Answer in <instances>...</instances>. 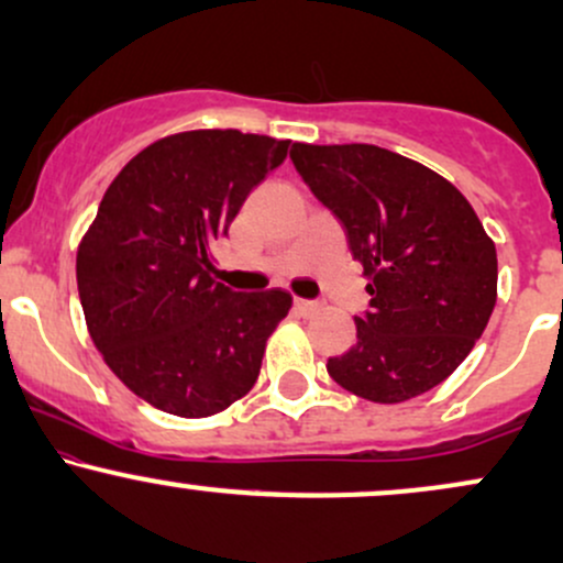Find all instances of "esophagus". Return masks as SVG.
Here are the masks:
<instances>
[{
	"label": "esophagus",
	"mask_w": 563,
	"mask_h": 563,
	"mask_svg": "<svg viewBox=\"0 0 563 563\" xmlns=\"http://www.w3.org/2000/svg\"><path fill=\"white\" fill-rule=\"evenodd\" d=\"M294 307L299 309L301 314H312V312H318L320 303H318V301H309V299H296V301H294Z\"/></svg>",
	"instance_id": "obj_1"
}]
</instances>
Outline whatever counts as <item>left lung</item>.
<instances>
[{
	"label": "left lung",
	"mask_w": 563,
	"mask_h": 563,
	"mask_svg": "<svg viewBox=\"0 0 563 563\" xmlns=\"http://www.w3.org/2000/svg\"><path fill=\"white\" fill-rule=\"evenodd\" d=\"M290 161L371 277L357 344L328 360L331 378L380 405L434 389L495 309L497 254L476 211L437 172L378 145L294 142Z\"/></svg>",
	"instance_id": "left-lung-1"
}]
</instances>
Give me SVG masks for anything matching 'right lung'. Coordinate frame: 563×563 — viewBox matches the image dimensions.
Instances as JSON below:
<instances>
[{
  "label": "right lung",
  "mask_w": 563,
  "mask_h": 563,
  "mask_svg": "<svg viewBox=\"0 0 563 563\" xmlns=\"http://www.w3.org/2000/svg\"><path fill=\"white\" fill-rule=\"evenodd\" d=\"M288 156V140L198 129L137 153L113 179L76 254L89 335L126 389L179 418L222 412L260 378L288 314L280 288L217 283L211 243Z\"/></svg>",
  "instance_id": "right-lung-1"
}]
</instances>
